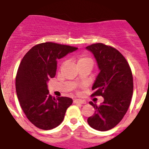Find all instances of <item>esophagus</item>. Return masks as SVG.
<instances>
[{
  "label": "esophagus",
  "instance_id": "34e87169",
  "mask_svg": "<svg viewBox=\"0 0 149 149\" xmlns=\"http://www.w3.org/2000/svg\"><path fill=\"white\" fill-rule=\"evenodd\" d=\"M74 104H85L86 102L81 99H74Z\"/></svg>",
  "mask_w": 149,
  "mask_h": 149
}]
</instances>
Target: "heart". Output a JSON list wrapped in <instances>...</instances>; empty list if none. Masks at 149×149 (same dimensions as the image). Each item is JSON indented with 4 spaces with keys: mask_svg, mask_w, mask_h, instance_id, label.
Segmentation results:
<instances>
[{
    "mask_svg": "<svg viewBox=\"0 0 149 149\" xmlns=\"http://www.w3.org/2000/svg\"><path fill=\"white\" fill-rule=\"evenodd\" d=\"M87 60H90V58H86V57H81V58H79V60H78V64L82 63L83 62L87 61Z\"/></svg>",
    "mask_w": 149,
    "mask_h": 149,
    "instance_id": "obj_1",
    "label": "heart"
}]
</instances>
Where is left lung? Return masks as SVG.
<instances>
[{
	"label": "left lung",
	"instance_id": "obj_1",
	"mask_svg": "<svg viewBox=\"0 0 149 149\" xmlns=\"http://www.w3.org/2000/svg\"><path fill=\"white\" fill-rule=\"evenodd\" d=\"M86 48L94 55L100 70L92 86V95L104 97L98 106L91 102L96 110L87 122L94 130L107 131L122 120L130 107L133 91L132 71L126 59L114 47L98 43Z\"/></svg>",
	"mask_w": 149,
	"mask_h": 149
}]
</instances>
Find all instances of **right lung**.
<instances>
[{
	"label": "right lung",
	"mask_w": 149,
	"mask_h": 149,
	"mask_svg": "<svg viewBox=\"0 0 149 149\" xmlns=\"http://www.w3.org/2000/svg\"><path fill=\"white\" fill-rule=\"evenodd\" d=\"M77 49L47 42L31 47L21 60L16 77L17 97L27 118L39 129L49 130L59 125L73 102L70 97H52L47 82L55 76L58 59Z\"/></svg>",
	"instance_id": "right-lung-1"
}]
</instances>
